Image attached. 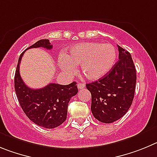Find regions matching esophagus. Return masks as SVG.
I'll return each mask as SVG.
<instances>
[{"instance_id": "obj_1", "label": "esophagus", "mask_w": 157, "mask_h": 157, "mask_svg": "<svg viewBox=\"0 0 157 157\" xmlns=\"http://www.w3.org/2000/svg\"><path fill=\"white\" fill-rule=\"evenodd\" d=\"M84 87H85V85H84V84H83V83H78V84H77V87H78L79 90L84 89Z\"/></svg>"}]
</instances>
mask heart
I'll list each match as a JSON object with an SVG mask.
<instances>
[{
  "instance_id": "obj_1",
  "label": "heart",
  "mask_w": 157,
  "mask_h": 157,
  "mask_svg": "<svg viewBox=\"0 0 157 157\" xmlns=\"http://www.w3.org/2000/svg\"><path fill=\"white\" fill-rule=\"evenodd\" d=\"M117 49L111 44L83 43L72 48L67 55L59 56V68L66 73H73L75 65H80L82 73L88 80H95L105 76L115 65Z\"/></svg>"
}]
</instances>
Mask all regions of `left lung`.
Masks as SVG:
<instances>
[{
  "label": "left lung",
  "mask_w": 157,
  "mask_h": 157,
  "mask_svg": "<svg viewBox=\"0 0 157 157\" xmlns=\"http://www.w3.org/2000/svg\"><path fill=\"white\" fill-rule=\"evenodd\" d=\"M119 60L106 75L86 84L91 94V109L98 121L110 124L121 119L135 96L136 70L131 54L118 46Z\"/></svg>",
  "instance_id": "1"
}]
</instances>
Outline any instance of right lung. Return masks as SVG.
Here are the masks:
<instances>
[{
	"label": "right lung",
	"instance_id": "1",
	"mask_svg": "<svg viewBox=\"0 0 157 157\" xmlns=\"http://www.w3.org/2000/svg\"><path fill=\"white\" fill-rule=\"evenodd\" d=\"M52 48L49 40L43 39L28 48ZM24 51L20 55L15 75V90L23 112L34 124L45 128H55L66 120L68 104L73 96L78 92L75 81L68 85L51 83L43 88L33 89L27 87L19 73V64Z\"/></svg>",
	"mask_w": 157,
	"mask_h": 157
}]
</instances>
